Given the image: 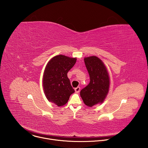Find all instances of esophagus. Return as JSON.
<instances>
[{"label": "esophagus", "mask_w": 148, "mask_h": 148, "mask_svg": "<svg viewBox=\"0 0 148 148\" xmlns=\"http://www.w3.org/2000/svg\"><path fill=\"white\" fill-rule=\"evenodd\" d=\"M79 91H80V87H78L75 88V91L76 93H78L79 92Z\"/></svg>", "instance_id": "34e87169"}]
</instances>
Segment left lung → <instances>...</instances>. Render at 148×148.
Segmentation results:
<instances>
[{
	"label": "left lung",
	"mask_w": 148,
	"mask_h": 148,
	"mask_svg": "<svg viewBox=\"0 0 148 148\" xmlns=\"http://www.w3.org/2000/svg\"><path fill=\"white\" fill-rule=\"evenodd\" d=\"M84 62L90 75V82L81 90L80 95L84 103L92 107L104 101L109 91L110 78L106 67L97 57H86Z\"/></svg>",
	"instance_id": "8db88e82"
}]
</instances>
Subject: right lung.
I'll return each mask as SVG.
<instances>
[{"label": "right lung", "instance_id": "add662e5", "mask_svg": "<svg viewBox=\"0 0 148 148\" xmlns=\"http://www.w3.org/2000/svg\"><path fill=\"white\" fill-rule=\"evenodd\" d=\"M76 58L58 55L47 63L43 75L45 94L49 101L58 107L65 105L74 92L67 77L69 71L74 66Z\"/></svg>", "mask_w": 148, "mask_h": 148}]
</instances>
